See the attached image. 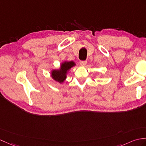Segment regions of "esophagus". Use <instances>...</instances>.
<instances>
[{
  "mask_svg": "<svg viewBox=\"0 0 146 146\" xmlns=\"http://www.w3.org/2000/svg\"><path fill=\"white\" fill-rule=\"evenodd\" d=\"M80 63L81 66H85L86 65L87 62L86 61H80Z\"/></svg>",
  "mask_w": 146,
  "mask_h": 146,
  "instance_id": "obj_1",
  "label": "esophagus"
}]
</instances>
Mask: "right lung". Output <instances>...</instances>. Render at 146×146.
<instances>
[{
	"mask_svg": "<svg viewBox=\"0 0 146 146\" xmlns=\"http://www.w3.org/2000/svg\"><path fill=\"white\" fill-rule=\"evenodd\" d=\"M74 66H76V63L73 61H65L60 64L58 69L52 70L51 77L56 82L62 84L65 81L70 69Z\"/></svg>",
	"mask_w": 146,
	"mask_h": 146,
	"instance_id": "1",
	"label": "right lung"
}]
</instances>
